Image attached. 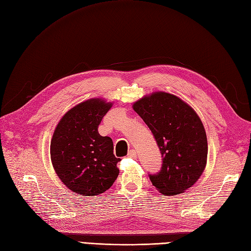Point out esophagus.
I'll list each match as a JSON object with an SVG mask.
<instances>
[{
    "label": "esophagus",
    "mask_w": 251,
    "mask_h": 251,
    "mask_svg": "<svg viewBox=\"0 0 251 251\" xmlns=\"http://www.w3.org/2000/svg\"><path fill=\"white\" fill-rule=\"evenodd\" d=\"M127 157H130V158H136V157H137V153H136L135 150H131V151H128Z\"/></svg>",
    "instance_id": "obj_1"
}]
</instances>
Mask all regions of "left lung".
<instances>
[{
	"instance_id": "8db88e82",
	"label": "left lung",
	"mask_w": 251,
	"mask_h": 251,
	"mask_svg": "<svg viewBox=\"0 0 251 251\" xmlns=\"http://www.w3.org/2000/svg\"><path fill=\"white\" fill-rule=\"evenodd\" d=\"M160 150L162 166L150 180L159 192L175 196L192 187L207 161V138L201 119L179 97L165 92L144 96L133 104Z\"/></svg>"
}]
</instances>
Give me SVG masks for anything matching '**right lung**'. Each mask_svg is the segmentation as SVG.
<instances>
[{"mask_svg":"<svg viewBox=\"0 0 251 251\" xmlns=\"http://www.w3.org/2000/svg\"><path fill=\"white\" fill-rule=\"evenodd\" d=\"M112 102L92 98L68 111L53 133L50 155L63 183L83 196L100 195L119 174L120 161L113 154V141L98 133V126Z\"/></svg>","mask_w":251,"mask_h":251,"instance_id":"1","label":"right lung"}]
</instances>
